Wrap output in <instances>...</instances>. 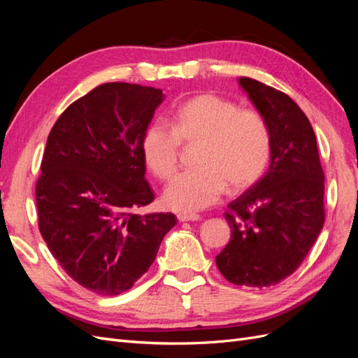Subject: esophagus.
<instances>
[{"instance_id":"esophagus-1","label":"esophagus","mask_w":358,"mask_h":358,"mask_svg":"<svg viewBox=\"0 0 358 358\" xmlns=\"http://www.w3.org/2000/svg\"><path fill=\"white\" fill-rule=\"evenodd\" d=\"M178 220H179L180 222H185V221H199V220H200V215H197V213H183V212H180V213H178Z\"/></svg>"}]
</instances>
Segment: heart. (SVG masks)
<instances>
[{"label": "heart", "mask_w": 358, "mask_h": 358, "mask_svg": "<svg viewBox=\"0 0 358 358\" xmlns=\"http://www.w3.org/2000/svg\"><path fill=\"white\" fill-rule=\"evenodd\" d=\"M182 143H199L194 164L173 179L162 194L166 208L196 212L213 204L225 188L242 191L255 183L267 167L272 137L266 119L255 110L239 109L216 94H200L179 104L171 127L150 122L142 137L146 167L167 180L178 169Z\"/></svg>", "instance_id": "heart-1"}]
</instances>
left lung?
<instances>
[{
    "label": "left lung",
    "instance_id": "8db88e82",
    "mask_svg": "<svg viewBox=\"0 0 358 358\" xmlns=\"http://www.w3.org/2000/svg\"><path fill=\"white\" fill-rule=\"evenodd\" d=\"M270 129L266 175L224 213L230 242L216 255L234 285L272 287L301 264L324 225V171L308 116L289 96L262 82L239 78Z\"/></svg>",
    "mask_w": 358,
    "mask_h": 358
}]
</instances>
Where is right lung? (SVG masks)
I'll return each instance as SVG.
<instances>
[{
  "instance_id": "obj_1",
  "label": "right lung",
  "mask_w": 358,
  "mask_h": 358,
  "mask_svg": "<svg viewBox=\"0 0 358 358\" xmlns=\"http://www.w3.org/2000/svg\"><path fill=\"white\" fill-rule=\"evenodd\" d=\"M161 90L112 82L70 104L52 127L36 185L38 229L66 273L100 296L134 285L154 263L173 213L154 201L142 137Z\"/></svg>"
}]
</instances>
